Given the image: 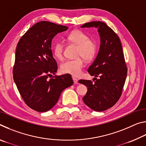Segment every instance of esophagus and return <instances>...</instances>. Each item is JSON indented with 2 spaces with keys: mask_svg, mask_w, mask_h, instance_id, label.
Here are the masks:
<instances>
[{
  "mask_svg": "<svg viewBox=\"0 0 146 146\" xmlns=\"http://www.w3.org/2000/svg\"><path fill=\"white\" fill-rule=\"evenodd\" d=\"M73 82H74V84H78V79L76 78L75 76H73Z\"/></svg>",
  "mask_w": 146,
  "mask_h": 146,
  "instance_id": "esophagus-1",
  "label": "esophagus"
}]
</instances>
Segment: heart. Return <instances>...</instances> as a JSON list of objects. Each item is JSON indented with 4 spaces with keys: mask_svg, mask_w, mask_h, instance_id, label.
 <instances>
[{
    "mask_svg": "<svg viewBox=\"0 0 146 146\" xmlns=\"http://www.w3.org/2000/svg\"><path fill=\"white\" fill-rule=\"evenodd\" d=\"M68 40L77 46L76 56H81L86 60L93 59L97 53V44L91 40L87 34L80 30H75L68 35ZM64 44L60 41H57L53 46V55L58 60L63 58ZM81 57L75 59L66 60L60 65V71L64 73L70 74L78 76L80 74L84 66L83 60Z\"/></svg>",
    "mask_w": 146,
    "mask_h": 146,
    "instance_id": "1",
    "label": "heart"
}]
</instances>
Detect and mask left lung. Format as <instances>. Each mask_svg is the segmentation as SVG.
<instances>
[{"label":"left lung","mask_w":146,"mask_h":146,"mask_svg":"<svg viewBox=\"0 0 146 146\" xmlns=\"http://www.w3.org/2000/svg\"><path fill=\"white\" fill-rule=\"evenodd\" d=\"M98 28L100 46L95 61L88 71L95 78L91 80H80L88 88L82 100L86 106L96 111H103L113 107L122 95L127 76L124 56L120 38L115 31L100 21L88 23L81 28ZM98 77V79L96 78Z\"/></svg>","instance_id":"1"}]
</instances>
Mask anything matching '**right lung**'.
Here are the masks:
<instances>
[{
  "instance_id": "obj_1",
  "label": "right lung",
  "mask_w": 146,
  "mask_h": 146,
  "mask_svg": "<svg viewBox=\"0 0 146 146\" xmlns=\"http://www.w3.org/2000/svg\"><path fill=\"white\" fill-rule=\"evenodd\" d=\"M68 27L41 21L29 28L17 46L13 80L26 105L38 112L55 106L64 89L73 85L70 75L55 76L57 64L51 51V41Z\"/></svg>"
}]
</instances>
